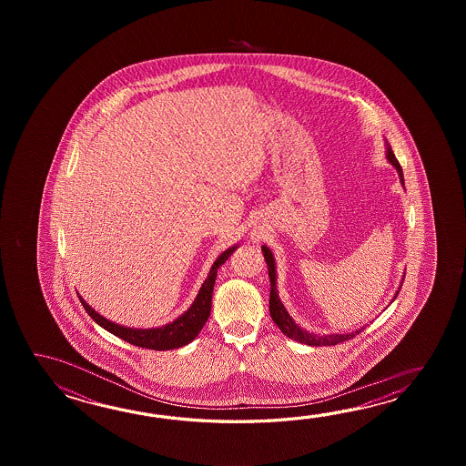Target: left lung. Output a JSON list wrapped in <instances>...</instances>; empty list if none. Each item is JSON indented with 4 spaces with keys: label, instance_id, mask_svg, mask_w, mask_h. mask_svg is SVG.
<instances>
[{
    "label": "left lung",
    "instance_id": "1",
    "mask_svg": "<svg viewBox=\"0 0 466 466\" xmlns=\"http://www.w3.org/2000/svg\"><path fill=\"white\" fill-rule=\"evenodd\" d=\"M387 158L396 169H398V175L401 178V183L405 185V179H403V169L400 167L398 159H396L395 153L391 151V147L387 148ZM263 249V255L267 259L268 265V277H269V283H271V289H269V315L271 319L277 323V327L287 335L288 338L299 341V343H305L309 347H329V345H338V343H343L350 338L357 337L360 335L361 329H358L355 333H348V335H323V337H317V335H311L305 329L298 327L297 323L291 319V317L288 315L287 309L281 305V301L278 299L277 295V273H275V259L271 255V249L267 247L261 248ZM405 279V278H403ZM401 289V288H400ZM398 295V293H396Z\"/></svg>",
    "mask_w": 466,
    "mask_h": 466
}]
</instances>
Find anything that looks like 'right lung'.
<instances>
[{
    "label": "right lung",
    "instance_id": "obj_1",
    "mask_svg": "<svg viewBox=\"0 0 466 466\" xmlns=\"http://www.w3.org/2000/svg\"><path fill=\"white\" fill-rule=\"evenodd\" d=\"M233 251H235V247L228 248L227 251H223L217 258V261L213 263V267L209 269L208 278L199 288L198 297L193 301V305L189 307L188 311L185 315H181L178 319H175L173 323L167 325V327L155 328V329H133V328L119 327L116 323H111L106 318L98 315L93 308L89 307L86 301L81 299V297H79V301H81L83 308L86 309L89 317L93 318L99 327L108 329L109 333H113L115 337L121 338V339L128 341L135 347L158 350V351L185 347V345H188L191 339L197 338L203 325L207 323L209 311H211V297H213V287H215V279L218 275V268L228 259Z\"/></svg>",
    "mask_w": 466,
    "mask_h": 466
}]
</instances>
